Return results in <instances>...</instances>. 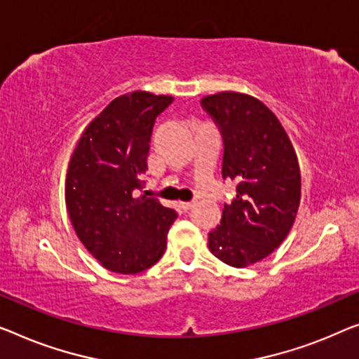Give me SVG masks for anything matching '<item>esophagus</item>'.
I'll return each instance as SVG.
<instances>
[{"label":"esophagus","instance_id":"obj_1","mask_svg":"<svg viewBox=\"0 0 359 359\" xmlns=\"http://www.w3.org/2000/svg\"><path fill=\"white\" fill-rule=\"evenodd\" d=\"M180 210H184V211H189V210H191V208L195 206V203L194 201H187V203H180Z\"/></svg>","mask_w":359,"mask_h":359}]
</instances>
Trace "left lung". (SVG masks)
Returning a JSON list of instances; mask_svg holds the SVG:
<instances>
[{
	"instance_id": "1",
	"label": "left lung",
	"mask_w": 359,
	"mask_h": 359,
	"mask_svg": "<svg viewBox=\"0 0 359 359\" xmlns=\"http://www.w3.org/2000/svg\"><path fill=\"white\" fill-rule=\"evenodd\" d=\"M201 106L221 128L222 177L237 185L221 224L208 233V247L222 263L247 267L269 256L295 222L298 158L280 121L255 96L221 92L205 96Z\"/></svg>"
}]
</instances>
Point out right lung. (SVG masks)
Segmentation results:
<instances>
[{
  "label": "right lung",
  "mask_w": 359,
  "mask_h": 359,
  "mask_svg": "<svg viewBox=\"0 0 359 359\" xmlns=\"http://www.w3.org/2000/svg\"><path fill=\"white\" fill-rule=\"evenodd\" d=\"M172 96L130 92L117 96L85 127L69 161L66 208L83 247L116 274H138L168 247L177 212L143 187L156 117Z\"/></svg>",
  "instance_id": "obj_1"
}]
</instances>
